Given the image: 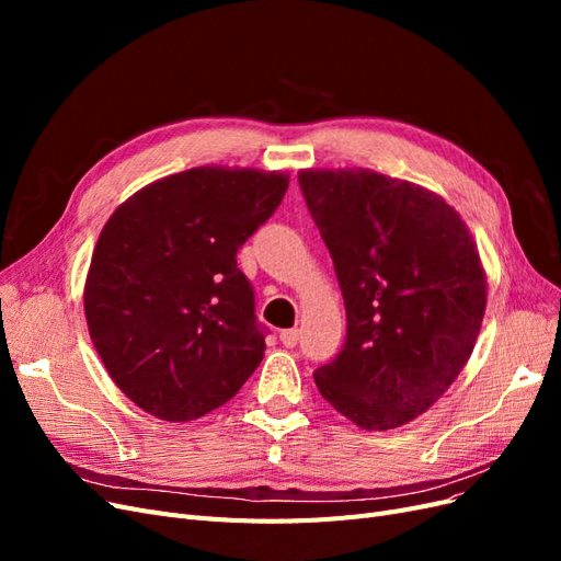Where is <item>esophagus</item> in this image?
<instances>
[{
  "label": "esophagus",
  "mask_w": 561,
  "mask_h": 561,
  "mask_svg": "<svg viewBox=\"0 0 561 561\" xmlns=\"http://www.w3.org/2000/svg\"><path fill=\"white\" fill-rule=\"evenodd\" d=\"M297 342H299V330H283L280 332V344L283 346L293 348V346H297Z\"/></svg>",
  "instance_id": "34e87169"
}]
</instances>
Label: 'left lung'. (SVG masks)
I'll return each instance as SVG.
<instances>
[{
  "instance_id": "left-lung-1",
  "label": "left lung",
  "mask_w": 561,
  "mask_h": 561,
  "mask_svg": "<svg viewBox=\"0 0 561 561\" xmlns=\"http://www.w3.org/2000/svg\"><path fill=\"white\" fill-rule=\"evenodd\" d=\"M299 186L346 307V344L316 386L365 431L433 407L461 375L486 309V274L449 203L369 168H307Z\"/></svg>"
}]
</instances>
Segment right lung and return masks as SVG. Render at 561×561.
<instances>
[{
    "label": "right lung",
    "mask_w": 561,
    "mask_h": 561,
    "mask_svg": "<svg viewBox=\"0 0 561 561\" xmlns=\"http://www.w3.org/2000/svg\"><path fill=\"white\" fill-rule=\"evenodd\" d=\"M290 175L198 165L142 186L100 231L83 285L91 342L122 393L184 423L229 402L264 358L236 252Z\"/></svg>",
    "instance_id": "1"
}]
</instances>
